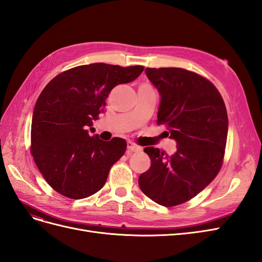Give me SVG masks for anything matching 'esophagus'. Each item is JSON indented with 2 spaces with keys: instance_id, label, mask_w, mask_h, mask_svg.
<instances>
[{
  "instance_id": "1",
  "label": "esophagus",
  "mask_w": 262,
  "mask_h": 262,
  "mask_svg": "<svg viewBox=\"0 0 262 262\" xmlns=\"http://www.w3.org/2000/svg\"><path fill=\"white\" fill-rule=\"evenodd\" d=\"M126 146H128V149H126V153L131 154L132 152H138V150H141V147L138 146L137 144H134L133 142L129 141L128 143H126Z\"/></svg>"
}]
</instances>
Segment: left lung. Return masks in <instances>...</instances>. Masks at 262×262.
<instances>
[{"label":"left lung","instance_id":"left-lung-1","mask_svg":"<svg viewBox=\"0 0 262 262\" xmlns=\"http://www.w3.org/2000/svg\"><path fill=\"white\" fill-rule=\"evenodd\" d=\"M160 93L157 124H164L177 150L171 156L147 146L150 167L139 186L150 200L175 207L192 199L215 178L223 162L228 119L221 94L207 78L180 68L145 69Z\"/></svg>","mask_w":262,"mask_h":262}]
</instances>
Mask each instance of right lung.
Here are the masks:
<instances>
[{"label":"right lung","mask_w":262,"mask_h":262,"mask_svg":"<svg viewBox=\"0 0 262 262\" xmlns=\"http://www.w3.org/2000/svg\"><path fill=\"white\" fill-rule=\"evenodd\" d=\"M141 66L121 68L92 63L66 71L47 85L36 101L31 120V154L46 181L60 194L84 199L104 187L126 142L90 137L89 126L104 112L115 86L130 83ZM92 130V128H90Z\"/></svg>","instance_id":"add662e5"}]
</instances>
